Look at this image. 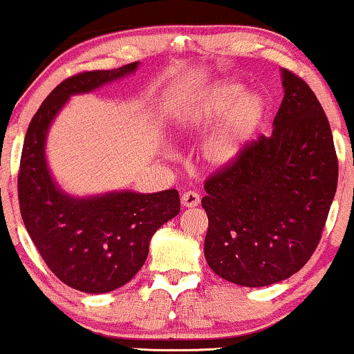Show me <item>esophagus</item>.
<instances>
[{
    "mask_svg": "<svg viewBox=\"0 0 354 354\" xmlns=\"http://www.w3.org/2000/svg\"><path fill=\"white\" fill-rule=\"evenodd\" d=\"M180 202L184 207H197V205L201 204V197H198V194L194 192V190H187V192L182 194Z\"/></svg>",
    "mask_w": 354,
    "mask_h": 354,
    "instance_id": "obj_1",
    "label": "esophagus"
}]
</instances>
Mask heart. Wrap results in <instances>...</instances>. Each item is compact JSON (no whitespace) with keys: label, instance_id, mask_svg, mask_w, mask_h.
Segmentation results:
<instances>
[{"label":"heart","instance_id":"heart-1","mask_svg":"<svg viewBox=\"0 0 354 354\" xmlns=\"http://www.w3.org/2000/svg\"><path fill=\"white\" fill-rule=\"evenodd\" d=\"M268 103L259 93H244L239 82H224L189 102L178 115V125L187 133L205 132L217 122L204 145V158L216 169L236 162L259 133Z\"/></svg>","mask_w":354,"mask_h":354}]
</instances>
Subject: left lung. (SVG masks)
Wrapping results in <instances>:
<instances>
[{
	"instance_id": "left-lung-1",
	"label": "left lung",
	"mask_w": 354,
	"mask_h": 354,
	"mask_svg": "<svg viewBox=\"0 0 354 354\" xmlns=\"http://www.w3.org/2000/svg\"><path fill=\"white\" fill-rule=\"evenodd\" d=\"M272 133L210 176L204 254L217 276L245 288L288 279L317 248L337 187L331 127L315 91L283 68Z\"/></svg>"
}]
</instances>
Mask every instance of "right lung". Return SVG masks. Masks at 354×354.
Wrapping results in <instances>:
<instances>
[{
    "label": "right lung",
    "mask_w": 354,
    "mask_h": 354,
    "mask_svg": "<svg viewBox=\"0 0 354 354\" xmlns=\"http://www.w3.org/2000/svg\"><path fill=\"white\" fill-rule=\"evenodd\" d=\"M137 66L133 62L115 70L82 71L63 80L31 118L19 160V210L31 241L62 283L90 295L113 291L140 271L150 239L180 212V198L176 189L71 197L51 178L46 133L71 95L100 88Z\"/></svg>",
    "instance_id": "1"
}]
</instances>
